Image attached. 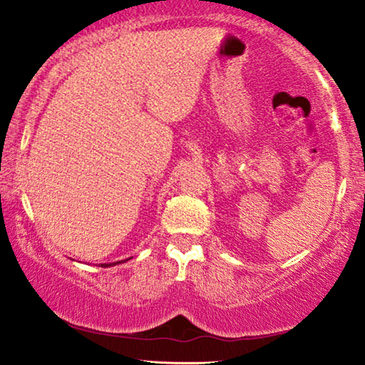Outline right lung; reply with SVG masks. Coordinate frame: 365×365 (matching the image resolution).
I'll list each match as a JSON object with an SVG mask.
<instances>
[{
  "instance_id": "1",
  "label": "right lung",
  "mask_w": 365,
  "mask_h": 365,
  "mask_svg": "<svg viewBox=\"0 0 365 365\" xmlns=\"http://www.w3.org/2000/svg\"><path fill=\"white\" fill-rule=\"evenodd\" d=\"M131 259V257H129ZM129 259H124V261H118V262H111V264H101V267H111V266H116V264H121V262H128Z\"/></svg>"
}]
</instances>
